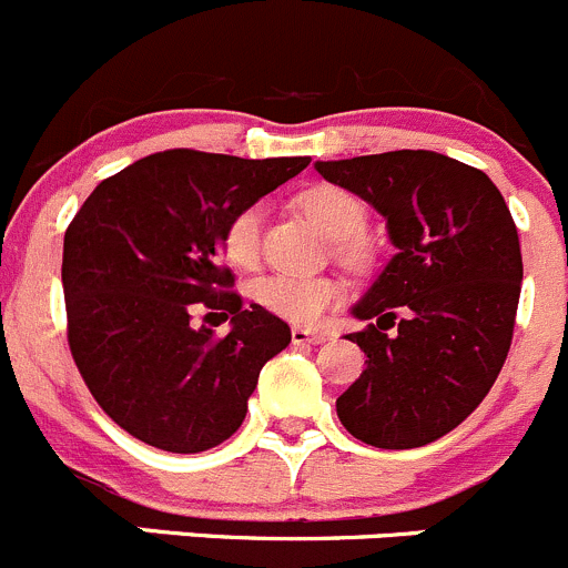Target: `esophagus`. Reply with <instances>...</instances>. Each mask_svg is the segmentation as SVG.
Returning a JSON list of instances; mask_svg holds the SVG:
<instances>
[{
  "label": "esophagus",
  "instance_id": "1",
  "mask_svg": "<svg viewBox=\"0 0 568 568\" xmlns=\"http://www.w3.org/2000/svg\"><path fill=\"white\" fill-rule=\"evenodd\" d=\"M320 342H325L323 331L303 328V325H295V328H292V345H320Z\"/></svg>",
  "mask_w": 568,
  "mask_h": 568
}]
</instances>
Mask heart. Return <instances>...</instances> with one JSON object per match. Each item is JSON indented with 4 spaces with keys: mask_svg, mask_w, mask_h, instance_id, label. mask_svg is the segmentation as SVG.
Masks as SVG:
<instances>
[{
    "mask_svg": "<svg viewBox=\"0 0 568 568\" xmlns=\"http://www.w3.org/2000/svg\"><path fill=\"white\" fill-rule=\"evenodd\" d=\"M297 206L303 215L323 234L336 240V254L347 262H358L364 256V245L358 234L367 226V206L351 190L336 184H312L297 195ZM262 223L265 206L245 204L234 212L221 232V254L237 271H254L262 256ZM251 297L265 312L290 323H314L320 314L339 297V286L331 278L312 276H267L251 286Z\"/></svg>",
    "mask_w": 568,
    "mask_h": 568,
    "instance_id": "1",
    "label": "heart"
}]
</instances>
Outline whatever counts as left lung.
<instances>
[{
    "label": "left lung",
    "instance_id": "obj_1",
    "mask_svg": "<svg viewBox=\"0 0 568 568\" xmlns=\"http://www.w3.org/2000/svg\"><path fill=\"white\" fill-rule=\"evenodd\" d=\"M386 217L397 248L353 306L367 369L336 397L347 434L381 450L442 439L488 395L521 290L516 223L491 179L436 151L317 162Z\"/></svg>",
    "mask_w": 568,
    "mask_h": 568
}]
</instances>
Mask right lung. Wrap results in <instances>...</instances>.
I'll return each mask as SVG.
<instances>
[{
  "label": "right lung",
  "instance_id": "add662e5",
  "mask_svg": "<svg viewBox=\"0 0 568 568\" xmlns=\"http://www.w3.org/2000/svg\"><path fill=\"white\" fill-rule=\"evenodd\" d=\"M156 151L88 195L65 229L69 347L101 412L156 450L204 453L243 425L262 367L290 325L243 306L221 265V232L308 165ZM195 307L233 317L226 337L192 325Z\"/></svg>",
  "mask_w": 568,
  "mask_h": 568
}]
</instances>
